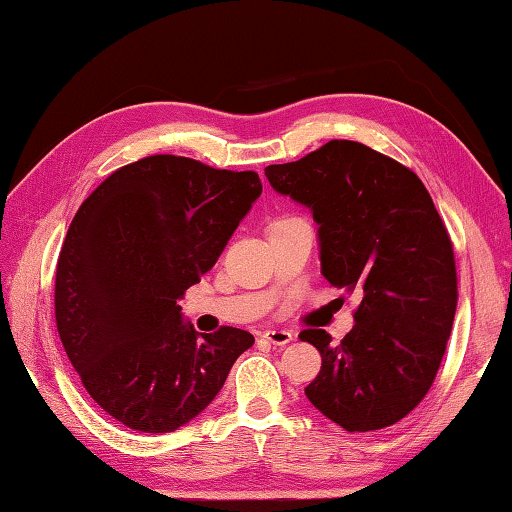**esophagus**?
Instances as JSON below:
<instances>
[{
	"mask_svg": "<svg viewBox=\"0 0 512 512\" xmlns=\"http://www.w3.org/2000/svg\"><path fill=\"white\" fill-rule=\"evenodd\" d=\"M263 338L271 344H276V347H285L291 340H294V333L287 331V329H269L263 333Z\"/></svg>",
	"mask_w": 512,
	"mask_h": 512,
	"instance_id": "esophagus-1",
	"label": "esophagus"
}]
</instances>
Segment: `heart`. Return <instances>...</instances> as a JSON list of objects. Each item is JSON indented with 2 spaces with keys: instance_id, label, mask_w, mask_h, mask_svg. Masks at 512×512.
Returning a JSON list of instances; mask_svg holds the SVG:
<instances>
[{
  "instance_id": "1",
  "label": "heart",
  "mask_w": 512,
  "mask_h": 512,
  "mask_svg": "<svg viewBox=\"0 0 512 512\" xmlns=\"http://www.w3.org/2000/svg\"><path fill=\"white\" fill-rule=\"evenodd\" d=\"M285 221H289V218H285Z\"/></svg>"
}]
</instances>
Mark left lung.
<instances>
[{
  "label": "left lung",
  "mask_w": 512,
  "mask_h": 512,
  "mask_svg": "<svg viewBox=\"0 0 512 512\" xmlns=\"http://www.w3.org/2000/svg\"><path fill=\"white\" fill-rule=\"evenodd\" d=\"M265 176L309 207L320 274L360 298L340 344L322 329L300 333L322 356L307 400L349 433L400 422L431 389L457 307L453 245L431 194L358 141L333 139L300 161L267 165Z\"/></svg>",
  "instance_id": "1"
}]
</instances>
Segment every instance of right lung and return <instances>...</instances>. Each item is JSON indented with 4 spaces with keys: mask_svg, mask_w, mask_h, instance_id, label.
Listing matches in <instances>:
<instances>
[{
    "mask_svg": "<svg viewBox=\"0 0 512 512\" xmlns=\"http://www.w3.org/2000/svg\"><path fill=\"white\" fill-rule=\"evenodd\" d=\"M260 192L256 172L154 154L112 172L72 218L57 331L90 398L128 429H181L254 344L234 327L203 336L176 300L214 267Z\"/></svg>",
    "mask_w": 512,
    "mask_h": 512,
    "instance_id": "right-lung-1",
    "label": "right lung"
}]
</instances>
